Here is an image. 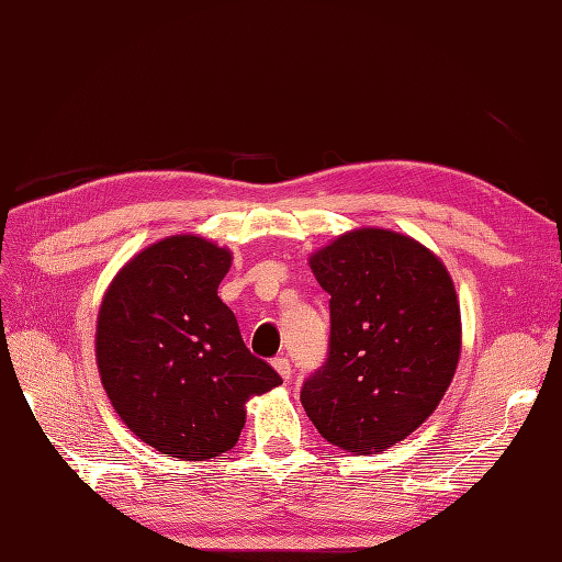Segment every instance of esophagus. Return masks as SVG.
Returning <instances> with one entry per match:
<instances>
[{"label":"esophagus","mask_w":562,"mask_h":562,"mask_svg":"<svg viewBox=\"0 0 562 562\" xmlns=\"http://www.w3.org/2000/svg\"><path fill=\"white\" fill-rule=\"evenodd\" d=\"M271 364H273V369H277V372H279V376H281V379H285V381L291 379L293 369H291V362H289V359H285V357H277V359H273Z\"/></svg>","instance_id":"1"}]
</instances>
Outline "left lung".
<instances>
[{"instance_id":"left-lung-1","label":"left lung","mask_w":562,"mask_h":562,"mask_svg":"<svg viewBox=\"0 0 562 562\" xmlns=\"http://www.w3.org/2000/svg\"><path fill=\"white\" fill-rule=\"evenodd\" d=\"M330 293V349L301 404L340 450L381 452L411 436L446 396L462 347L458 293L416 239L362 227L315 251Z\"/></svg>"}]
</instances>
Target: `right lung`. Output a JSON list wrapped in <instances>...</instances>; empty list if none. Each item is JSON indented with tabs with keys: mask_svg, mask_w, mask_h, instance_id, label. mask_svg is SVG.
I'll return each mask as SVG.
<instances>
[{
	"mask_svg": "<svg viewBox=\"0 0 562 562\" xmlns=\"http://www.w3.org/2000/svg\"><path fill=\"white\" fill-rule=\"evenodd\" d=\"M229 263V249L203 237H166L124 263L100 305L102 386L126 428L166 458L232 450L249 396L281 384L220 301Z\"/></svg>",
	"mask_w": 562,
	"mask_h": 562,
	"instance_id": "right-lung-1",
	"label": "right lung"
}]
</instances>
